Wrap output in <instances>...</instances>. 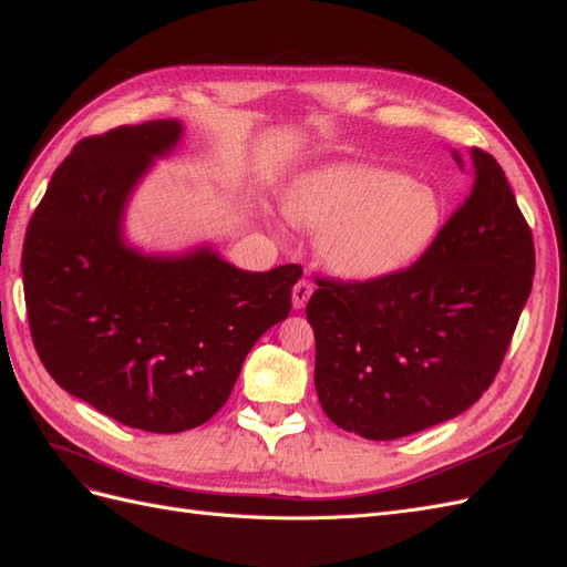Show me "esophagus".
Instances as JSON below:
<instances>
[{
  "instance_id": "esophagus-1",
  "label": "esophagus",
  "mask_w": 567,
  "mask_h": 567,
  "mask_svg": "<svg viewBox=\"0 0 567 567\" xmlns=\"http://www.w3.org/2000/svg\"><path fill=\"white\" fill-rule=\"evenodd\" d=\"M311 295H313V282H311L309 278H301V280L295 285V289H292V303H295V309H303L306 301L311 299Z\"/></svg>"
}]
</instances>
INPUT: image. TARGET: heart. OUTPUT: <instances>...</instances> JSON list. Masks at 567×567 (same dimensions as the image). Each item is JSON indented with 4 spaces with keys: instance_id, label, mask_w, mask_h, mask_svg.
<instances>
[{
    "instance_id": "heart-1",
    "label": "heart",
    "mask_w": 567,
    "mask_h": 567,
    "mask_svg": "<svg viewBox=\"0 0 567 567\" xmlns=\"http://www.w3.org/2000/svg\"><path fill=\"white\" fill-rule=\"evenodd\" d=\"M295 223L326 230V264L351 280H375L406 268L440 230L436 194L401 173L375 166L318 171L287 199Z\"/></svg>"
}]
</instances>
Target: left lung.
<instances>
[{"mask_svg": "<svg viewBox=\"0 0 567 567\" xmlns=\"http://www.w3.org/2000/svg\"><path fill=\"white\" fill-rule=\"evenodd\" d=\"M471 161V194L413 266L320 278L306 303L316 392L337 427L384 442L440 425L471 409L504 363L535 241L498 161L480 147Z\"/></svg>", "mask_w": 567, "mask_h": 567, "instance_id": "obj_1", "label": "left lung"}]
</instances>
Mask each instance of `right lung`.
Segmentation results:
<instances>
[{
    "mask_svg": "<svg viewBox=\"0 0 567 567\" xmlns=\"http://www.w3.org/2000/svg\"><path fill=\"white\" fill-rule=\"evenodd\" d=\"M177 121L80 140L54 171L23 245L32 344L61 390L158 434L204 425L247 353L292 311L301 266L239 270L202 249L147 258L121 239V212Z\"/></svg>",
    "mask_w": 567,
    "mask_h": 567,
    "instance_id": "1",
    "label": "right lung"
}]
</instances>
